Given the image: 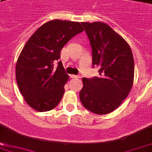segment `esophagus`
<instances>
[{"mask_svg": "<svg viewBox=\"0 0 152 152\" xmlns=\"http://www.w3.org/2000/svg\"><path fill=\"white\" fill-rule=\"evenodd\" d=\"M71 78H75V79H78V78H80V76H76V75H71Z\"/></svg>", "mask_w": 152, "mask_h": 152, "instance_id": "34e87169", "label": "esophagus"}]
</instances>
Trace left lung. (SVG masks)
Masks as SVG:
<instances>
[{"label":"left lung","instance_id":"obj_1","mask_svg":"<svg viewBox=\"0 0 152 152\" xmlns=\"http://www.w3.org/2000/svg\"><path fill=\"white\" fill-rule=\"evenodd\" d=\"M90 41L93 65L100 76L83 78L80 92L82 104L96 114L116 110L126 98L134 82V64L130 46L104 22H81Z\"/></svg>","mask_w":152,"mask_h":152}]
</instances>
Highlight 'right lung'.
I'll list each match as a JSON object with an SVG mask.
<instances>
[{"label":"right lung","mask_w":152,"mask_h":152,"mask_svg":"<svg viewBox=\"0 0 152 152\" xmlns=\"http://www.w3.org/2000/svg\"><path fill=\"white\" fill-rule=\"evenodd\" d=\"M82 31L80 22L52 20L41 26L24 46L17 61L16 80L24 100L34 110H51L61 101L69 76L59 61L60 51Z\"/></svg>","instance_id":"add662e5"}]
</instances>
